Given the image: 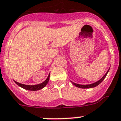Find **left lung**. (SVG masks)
I'll list each match as a JSON object with an SVG mask.
<instances>
[{
  "mask_svg": "<svg viewBox=\"0 0 121 121\" xmlns=\"http://www.w3.org/2000/svg\"><path fill=\"white\" fill-rule=\"evenodd\" d=\"M110 68L108 69V71H107V73L105 74V75H104V76L103 77H102L101 78L100 80H99L98 81H97V82H96L95 83H93L92 84H89V85H80V84H77V83H74L72 81H71L72 82V83L74 85H75V86H76V87H79V88H82V89H87V88H92V87H96V86H98V85H99V84L101 83L103 81V80L104 79L105 77H106V76H107V73H108V71H109Z\"/></svg>",
  "mask_w": 121,
  "mask_h": 121,
  "instance_id": "1",
  "label": "left lung"
}]
</instances>
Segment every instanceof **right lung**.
Listing matches in <instances>:
<instances>
[{"label": "right lung", "mask_w": 121, "mask_h": 121, "mask_svg": "<svg viewBox=\"0 0 121 121\" xmlns=\"http://www.w3.org/2000/svg\"><path fill=\"white\" fill-rule=\"evenodd\" d=\"M50 78V74H48V77L46 78L44 82L41 83L40 84H38V85H24V84H22L18 82H17L16 81L14 80V82L17 84V85L20 86V87H22V88L24 89H26V90L28 91H38L40 90L41 89L44 88L47 84L48 83V81H49Z\"/></svg>", "instance_id": "right-lung-1"}]
</instances>
